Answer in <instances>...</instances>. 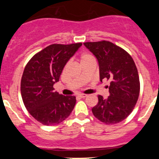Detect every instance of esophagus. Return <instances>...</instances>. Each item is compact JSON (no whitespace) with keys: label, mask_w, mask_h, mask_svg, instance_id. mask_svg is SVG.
I'll return each instance as SVG.
<instances>
[{"label":"esophagus","mask_w":159,"mask_h":159,"mask_svg":"<svg viewBox=\"0 0 159 159\" xmlns=\"http://www.w3.org/2000/svg\"><path fill=\"white\" fill-rule=\"evenodd\" d=\"M78 98H84L87 97V94H78Z\"/></svg>","instance_id":"34e87169"}]
</instances>
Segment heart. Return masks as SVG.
<instances>
[{
  "label": "heart",
  "instance_id": "heart-1",
  "mask_svg": "<svg viewBox=\"0 0 159 159\" xmlns=\"http://www.w3.org/2000/svg\"><path fill=\"white\" fill-rule=\"evenodd\" d=\"M91 60H94V58H93L92 56L89 54V53H82L79 56V62L81 64V65Z\"/></svg>",
  "mask_w": 159,
  "mask_h": 159
}]
</instances>
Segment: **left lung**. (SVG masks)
I'll use <instances>...</instances> for the list:
<instances>
[{
	"label": "left lung",
	"mask_w": 159,
	"mask_h": 159,
	"mask_svg": "<svg viewBox=\"0 0 159 159\" xmlns=\"http://www.w3.org/2000/svg\"><path fill=\"white\" fill-rule=\"evenodd\" d=\"M84 44L98 59L100 81H110V95L106 99L98 95V102L91 109L93 115L106 125L121 122L131 113L139 99L140 81L135 64L127 51L110 41Z\"/></svg>",
	"instance_id": "8db88e82"
}]
</instances>
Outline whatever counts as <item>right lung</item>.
I'll return each mask as SVG.
<instances>
[{
    "label": "right lung",
    "mask_w": 159,
    "mask_h": 159,
    "mask_svg": "<svg viewBox=\"0 0 159 159\" xmlns=\"http://www.w3.org/2000/svg\"><path fill=\"white\" fill-rule=\"evenodd\" d=\"M81 45V43L51 44L34 54L25 66L20 82L22 100L30 115L44 125L62 122L74 109L75 96L58 94L53 85Z\"/></svg>",
    "instance_id": "right-lung-1"
}]
</instances>
